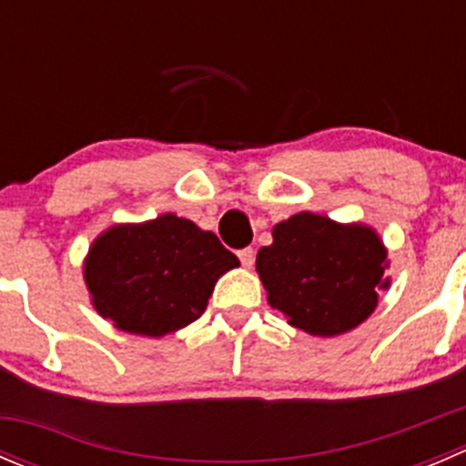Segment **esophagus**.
Here are the masks:
<instances>
[{
	"mask_svg": "<svg viewBox=\"0 0 466 466\" xmlns=\"http://www.w3.org/2000/svg\"><path fill=\"white\" fill-rule=\"evenodd\" d=\"M238 259H241V263L246 268H252V263H255V250L252 248H243V250L237 252Z\"/></svg>",
	"mask_w": 466,
	"mask_h": 466,
	"instance_id": "34e87169",
	"label": "esophagus"
}]
</instances>
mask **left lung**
Listing matches in <instances>:
<instances>
[{
    "label": "left lung",
    "mask_w": 466,
    "mask_h": 466,
    "mask_svg": "<svg viewBox=\"0 0 466 466\" xmlns=\"http://www.w3.org/2000/svg\"><path fill=\"white\" fill-rule=\"evenodd\" d=\"M388 250L372 228L299 211L257 252L268 304L311 336H340L368 320L388 289Z\"/></svg>",
    "instance_id": "obj_1"
}]
</instances>
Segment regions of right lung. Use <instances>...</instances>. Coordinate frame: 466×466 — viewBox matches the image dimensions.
<instances>
[{
  "label": "right lung",
  "instance_id": "1",
  "mask_svg": "<svg viewBox=\"0 0 466 466\" xmlns=\"http://www.w3.org/2000/svg\"><path fill=\"white\" fill-rule=\"evenodd\" d=\"M237 266L214 232L162 214L106 229L89 248L83 277L98 316L121 331L162 338L198 320L218 277Z\"/></svg>",
  "mask_w": 466,
  "mask_h": 466
}]
</instances>
